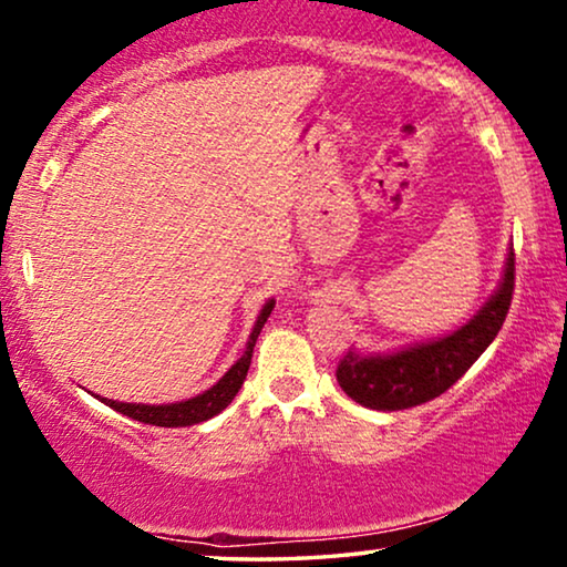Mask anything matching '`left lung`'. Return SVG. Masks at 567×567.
I'll return each mask as SVG.
<instances>
[{
  "label": "left lung",
  "instance_id": "obj_1",
  "mask_svg": "<svg viewBox=\"0 0 567 567\" xmlns=\"http://www.w3.org/2000/svg\"><path fill=\"white\" fill-rule=\"evenodd\" d=\"M514 297V245L495 291L483 307L446 336L410 343L398 351L361 353L351 348L338 363V384L348 398L371 410H405L444 394L487 346L506 320Z\"/></svg>",
  "mask_w": 567,
  "mask_h": 567
}]
</instances>
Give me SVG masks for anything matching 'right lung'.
Listing matches in <instances>:
<instances>
[{
  "mask_svg": "<svg viewBox=\"0 0 567 567\" xmlns=\"http://www.w3.org/2000/svg\"><path fill=\"white\" fill-rule=\"evenodd\" d=\"M276 307V299H268L262 309L258 312V320L252 324L250 338H247V346L239 359L231 363L227 374H224L219 382L208 386L206 392L196 394L190 400H181V402H165V405H146V402H121V400H107V398H95L100 402H105L107 408H113L115 413L134 417L138 423H150V425H162V429H183V425H196L204 423L208 417L219 415L224 408L229 405L231 400L237 398L239 386H243L247 369H250V359H252V348L255 340H258L262 324L270 317V309Z\"/></svg>",
  "mask_w": 567,
  "mask_h": 567,
  "instance_id": "right-lung-1",
  "label": "right lung"
}]
</instances>
